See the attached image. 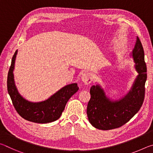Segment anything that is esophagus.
I'll return each mask as SVG.
<instances>
[{
  "instance_id": "obj_1",
  "label": "esophagus",
  "mask_w": 153,
  "mask_h": 153,
  "mask_svg": "<svg viewBox=\"0 0 153 153\" xmlns=\"http://www.w3.org/2000/svg\"><path fill=\"white\" fill-rule=\"evenodd\" d=\"M82 81L85 84H90L92 81V76L90 73H84L81 76Z\"/></svg>"
}]
</instances>
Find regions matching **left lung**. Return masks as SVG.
Here are the masks:
<instances>
[{"label":"left lung","instance_id":"8db88e82","mask_svg":"<svg viewBox=\"0 0 153 153\" xmlns=\"http://www.w3.org/2000/svg\"><path fill=\"white\" fill-rule=\"evenodd\" d=\"M131 56L138 74L129 92L118 100L107 97L99 84L90 88L91 98L87 107V115L94 128L108 130L120 128L138 112L144 101L145 82L147 78L146 65L142 43L137 36Z\"/></svg>","mask_w":153,"mask_h":153}]
</instances>
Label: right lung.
Wrapping results in <instances>:
<instances>
[{
    "label": "right lung",
    "mask_w": 153,
    "mask_h": 153,
    "mask_svg": "<svg viewBox=\"0 0 153 153\" xmlns=\"http://www.w3.org/2000/svg\"><path fill=\"white\" fill-rule=\"evenodd\" d=\"M17 54V50L12 58L7 77V90L15 110L21 117L32 122L47 123L57 120L69 98L79 90L77 84L67 85L44 101L30 102L19 94L15 86L13 71Z\"/></svg>",
    "instance_id": "obj_1"
}]
</instances>
